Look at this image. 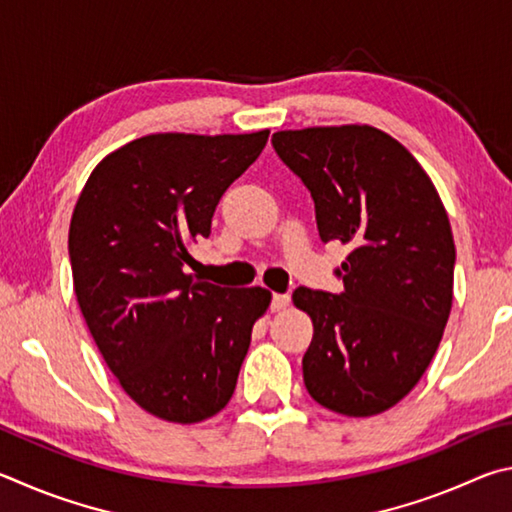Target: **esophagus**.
I'll use <instances>...</instances> for the list:
<instances>
[{"mask_svg": "<svg viewBox=\"0 0 512 512\" xmlns=\"http://www.w3.org/2000/svg\"><path fill=\"white\" fill-rule=\"evenodd\" d=\"M290 306V294H274L272 297V312H281Z\"/></svg>", "mask_w": 512, "mask_h": 512, "instance_id": "obj_1", "label": "esophagus"}]
</instances>
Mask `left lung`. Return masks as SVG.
Masks as SVG:
<instances>
[{
	"label": "left lung",
	"mask_w": 512,
	"mask_h": 512,
	"mask_svg": "<svg viewBox=\"0 0 512 512\" xmlns=\"http://www.w3.org/2000/svg\"><path fill=\"white\" fill-rule=\"evenodd\" d=\"M274 150L315 200L324 242L351 254L342 294L294 290L315 326L303 382L321 407L366 418L407 396L443 339L456 249L441 195L418 159L373 125L272 134Z\"/></svg>",
	"instance_id": "obj_1"
}]
</instances>
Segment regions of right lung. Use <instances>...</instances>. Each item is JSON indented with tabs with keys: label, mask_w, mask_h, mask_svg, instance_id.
I'll return each mask as SVG.
<instances>
[{
	"label": "right lung",
	"mask_w": 512,
	"mask_h": 512,
	"mask_svg": "<svg viewBox=\"0 0 512 512\" xmlns=\"http://www.w3.org/2000/svg\"><path fill=\"white\" fill-rule=\"evenodd\" d=\"M270 130L146 134L98 161L69 224L74 292L89 333L141 409L193 425L227 407L265 288H220L186 272L222 193Z\"/></svg>",
	"instance_id": "right-lung-1"
}]
</instances>
